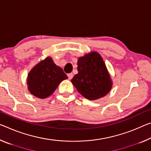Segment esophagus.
Instances as JSON below:
<instances>
[{"instance_id": "34e87169", "label": "esophagus", "mask_w": 151, "mask_h": 151, "mask_svg": "<svg viewBox=\"0 0 151 151\" xmlns=\"http://www.w3.org/2000/svg\"><path fill=\"white\" fill-rule=\"evenodd\" d=\"M68 79H72L73 77V73H69L68 74Z\"/></svg>"}]
</instances>
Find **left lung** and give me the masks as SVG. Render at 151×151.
Listing matches in <instances>:
<instances>
[{
    "label": "left lung",
    "mask_w": 151,
    "mask_h": 151,
    "mask_svg": "<svg viewBox=\"0 0 151 151\" xmlns=\"http://www.w3.org/2000/svg\"><path fill=\"white\" fill-rule=\"evenodd\" d=\"M78 73L71 82L83 97L89 100L101 98L112 87L111 76L102 57L91 52L80 57L77 63Z\"/></svg>",
    "instance_id": "left-lung-1"
}]
</instances>
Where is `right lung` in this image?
Returning a JSON list of instances; mask_svg holds the SVG:
<instances>
[{"instance_id":"1","label":"right lung","mask_w":151,"mask_h":151,"mask_svg":"<svg viewBox=\"0 0 151 151\" xmlns=\"http://www.w3.org/2000/svg\"><path fill=\"white\" fill-rule=\"evenodd\" d=\"M68 78L63 69L54 64L53 60L47 57L30 70L27 84L29 92L40 99H45L53 94L58 85Z\"/></svg>"}]
</instances>
